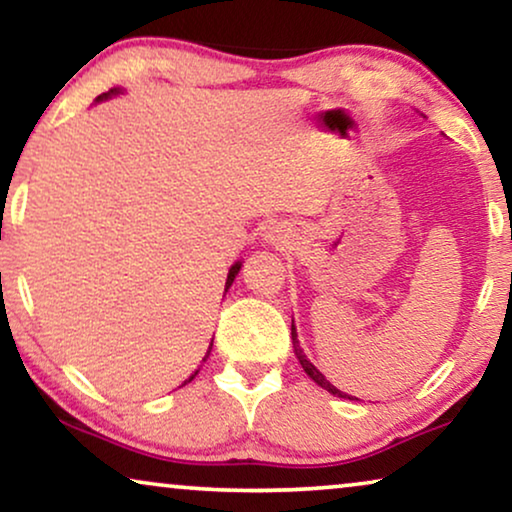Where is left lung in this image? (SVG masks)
Instances as JSON below:
<instances>
[{
	"label": "left lung",
	"mask_w": 512,
	"mask_h": 512,
	"mask_svg": "<svg viewBox=\"0 0 512 512\" xmlns=\"http://www.w3.org/2000/svg\"><path fill=\"white\" fill-rule=\"evenodd\" d=\"M291 338H293V347H296V356H298L300 366H303V370H305V373H307V375H310V377H312V380H314V382H317L321 389H326V391H328V394H333V396H338V398H349L347 394H342V391H340V389H335V387H333V384H331V382H328V380H326V377H324V375H321V373H319V370H317V368H314L310 361H307V356L303 354V349H300V345H298V333H296V328H293V324H291Z\"/></svg>",
	"instance_id": "1"
}]
</instances>
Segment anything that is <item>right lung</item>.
<instances>
[{"label": "right lung", "mask_w": 512, "mask_h": 512, "mask_svg": "<svg viewBox=\"0 0 512 512\" xmlns=\"http://www.w3.org/2000/svg\"><path fill=\"white\" fill-rule=\"evenodd\" d=\"M114 93H118V90H116V88H114V90H109V93H102L100 97H97V100H104V97H109V95H114ZM237 272H240V263H235V265H233V268H230V272H228V282H226V291H228V286H230V284H233V279H235V275H237ZM209 352H212V345H209V349H207V354H205V359H202V361H207V356H209ZM195 375H198V370H195ZM195 375H191V377H188V380H186V382H191ZM186 382H184V384H186Z\"/></svg>", "instance_id": "obj_1"}]
</instances>
